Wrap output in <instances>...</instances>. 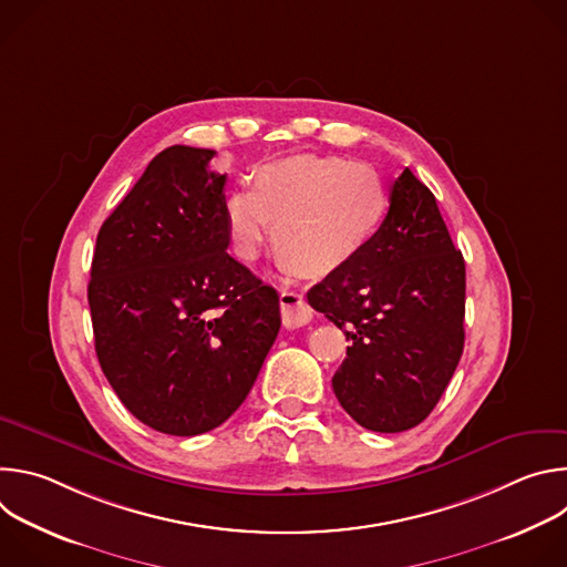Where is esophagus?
I'll return each instance as SVG.
<instances>
[{
	"mask_svg": "<svg viewBox=\"0 0 567 567\" xmlns=\"http://www.w3.org/2000/svg\"><path fill=\"white\" fill-rule=\"evenodd\" d=\"M280 311L285 328H302L311 320V307L300 291L280 289Z\"/></svg>",
	"mask_w": 567,
	"mask_h": 567,
	"instance_id": "esophagus-1",
	"label": "esophagus"
}]
</instances>
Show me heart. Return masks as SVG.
Segmentation results:
<instances>
[{
  "label": "heart",
  "mask_w": 567,
  "mask_h": 567,
  "mask_svg": "<svg viewBox=\"0 0 567 567\" xmlns=\"http://www.w3.org/2000/svg\"><path fill=\"white\" fill-rule=\"evenodd\" d=\"M388 190L361 161L298 154L256 171L254 188L224 199V226L233 254L251 262L276 224L285 267L305 278L330 276L352 265L379 235Z\"/></svg>",
  "instance_id": "obj_1"
}]
</instances>
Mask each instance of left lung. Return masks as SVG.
<instances>
[{
	"label": "left lung",
	"instance_id": "left-lung-1",
	"mask_svg": "<svg viewBox=\"0 0 567 567\" xmlns=\"http://www.w3.org/2000/svg\"><path fill=\"white\" fill-rule=\"evenodd\" d=\"M464 291L435 195L406 168L372 245L307 291L350 341L332 388L357 424L401 433L431 415L462 357Z\"/></svg>",
	"mask_w": 567,
	"mask_h": 567
}]
</instances>
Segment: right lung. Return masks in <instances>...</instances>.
Segmentation results:
<instances>
[{
    "mask_svg": "<svg viewBox=\"0 0 567 567\" xmlns=\"http://www.w3.org/2000/svg\"><path fill=\"white\" fill-rule=\"evenodd\" d=\"M215 150L173 145L103 221L87 287L99 363L145 426L202 435L251 392L278 291L233 260Z\"/></svg>",
    "mask_w": 567,
    "mask_h": 567,
    "instance_id": "right-lung-1",
    "label": "right lung"
}]
</instances>
